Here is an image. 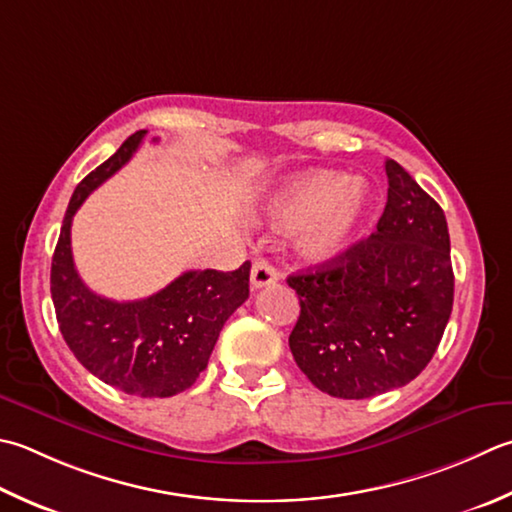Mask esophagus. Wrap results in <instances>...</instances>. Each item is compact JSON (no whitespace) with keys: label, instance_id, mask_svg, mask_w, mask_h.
<instances>
[{"label":"esophagus","instance_id":"34e87169","mask_svg":"<svg viewBox=\"0 0 512 512\" xmlns=\"http://www.w3.org/2000/svg\"><path fill=\"white\" fill-rule=\"evenodd\" d=\"M277 270L273 264H268L266 259L257 257L253 262V270H250V284H253V288H264L268 284L277 282Z\"/></svg>","mask_w":512,"mask_h":512}]
</instances>
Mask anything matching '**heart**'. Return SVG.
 Returning a JSON list of instances; mask_svg holds the SVG:
<instances>
[{
  "label": "heart",
  "mask_w": 512,
  "mask_h": 512,
  "mask_svg": "<svg viewBox=\"0 0 512 512\" xmlns=\"http://www.w3.org/2000/svg\"><path fill=\"white\" fill-rule=\"evenodd\" d=\"M368 208V188L330 170H308L277 188L266 206L268 222L299 226L297 248L310 262H328L353 242Z\"/></svg>",
  "instance_id": "b5f03b06"
}]
</instances>
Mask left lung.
Returning a JSON list of instances; mask_svg holds the SVG:
<instances>
[{
  "instance_id": "8db88e82",
  "label": "left lung",
  "mask_w": 512,
  "mask_h": 512,
  "mask_svg": "<svg viewBox=\"0 0 512 512\" xmlns=\"http://www.w3.org/2000/svg\"><path fill=\"white\" fill-rule=\"evenodd\" d=\"M377 230L330 262L290 275L297 366L322 393L366 399L406 386L442 342L455 275L444 210L395 159Z\"/></svg>"
}]
</instances>
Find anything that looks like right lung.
Returning a JSON list of instances; mask_svg holds the SVG:
<instances>
[{
	"label": "right lung",
	"mask_w": 512,
	"mask_h": 512,
	"mask_svg": "<svg viewBox=\"0 0 512 512\" xmlns=\"http://www.w3.org/2000/svg\"><path fill=\"white\" fill-rule=\"evenodd\" d=\"M144 137L146 130L130 135L75 188L50 266V295L64 342L88 373L128 395L173 397L197 382L219 330L248 299L250 262L230 273L186 270L159 293L135 302L99 297L82 282L70 250L73 215L135 155Z\"/></svg>",
	"instance_id": "1"
}]
</instances>
